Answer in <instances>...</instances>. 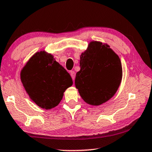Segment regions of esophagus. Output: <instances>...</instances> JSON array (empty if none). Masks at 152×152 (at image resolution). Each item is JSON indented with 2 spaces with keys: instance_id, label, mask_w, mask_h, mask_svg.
<instances>
[{
  "instance_id": "34e87169",
  "label": "esophagus",
  "mask_w": 152,
  "mask_h": 152,
  "mask_svg": "<svg viewBox=\"0 0 152 152\" xmlns=\"http://www.w3.org/2000/svg\"><path fill=\"white\" fill-rule=\"evenodd\" d=\"M70 74H71V76L72 77V79L74 81L75 78V71H71L70 72Z\"/></svg>"
}]
</instances>
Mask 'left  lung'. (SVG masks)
Segmentation results:
<instances>
[{
  "instance_id": "obj_1",
  "label": "left lung",
  "mask_w": 152,
  "mask_h": 152,
  "mask_svg": "<svg viewBox=\"0 0 152 152\" xmlns=\"http://www.w3.org/2000/svg\"><path fill=\"white\" fill-rule=\"evenodd\" d=\"M80 71L76 74L75 87L90 105L99 106L115 94L122 79L118 55L107 43L92 41L80 56Z\"/></svg>"
}]
</instances>
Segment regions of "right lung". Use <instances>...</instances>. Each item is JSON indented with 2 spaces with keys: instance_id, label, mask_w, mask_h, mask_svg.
Wrapping results in <instances>:
<instances>
[{
  "instance_id": "add662e5",
  "label": "right lung",
  "mask_w": 152,
  "mask_h": 152,
  "mask_svg": "<svg viewBox=\"0 0 152 152\" xmlns=\"http://www.w3.org/2000/svg\"><path fill=\"white\" fill-rule=\"evenodd\" d=\"M20 79L30 99L46 110L56 107L65 90L73 85L69 73L45 51L30 58L21 71Z\"/></svg>"
}]
</instances>
